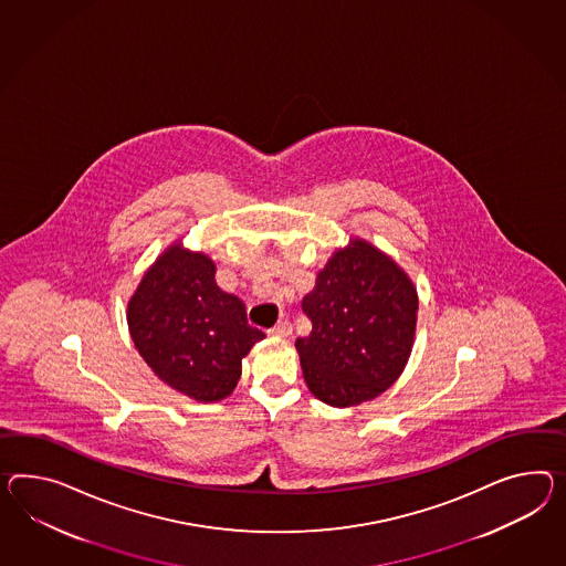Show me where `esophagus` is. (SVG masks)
<instances>
[{
	"mask_svg": "<svg viewBox=\"0 0 566 566\" xmlns=\"http://www.w3.org/2000/svg\"><path fill=\"white\" fill-rule=\"evenodd\" d=\"M293 333V326H291L290 319H281V322H276L275 326L269 331L271 336H276V338H287Z\"/></svg>",
	"mask_w": 566,
	"mask_h": 566,
	"instance_id": "esophagus-1",
	"label": "esophagus"
}]
</instances>
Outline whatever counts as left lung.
Returning a JSON list of instances; mask_svg holds the SVG:
<instances>
[{"instance_id": "1", "label": "left lung", "mask_w": 566, "mask_h": 566, "mask_svg": "<svg viewBox=\"0 0 566 566\" xmlns=\"http://www.w3.org/2000/svg\"><path fill=\"white\" fill-rule=\"evenodd\" d=\"M302 307L312 333L295 348L307 388L324 405L374 400L405 371L419 295L405 269L371 242L348 238L334 250Z\"/></svg>"}]
</instances>
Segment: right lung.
<instances>
[{
  "mask_svg": "<svg viewBox=\"0 0 566 566\" xmlns=\"http://www.w3.org/2000/svg\"><path fill=\"white\" fill-rule=\"evenodd\" d=\"M216 262L175 242L147 269L127 304L135 348L172 390L197 402L232 394L242 359L264 333L247 305L216 283Z\"/></svg>",
  "mask_w": 566,
  "mask_h": 566,
  "instance_id": "add662e5",
  "label": "right lung"
}]
</instances>
